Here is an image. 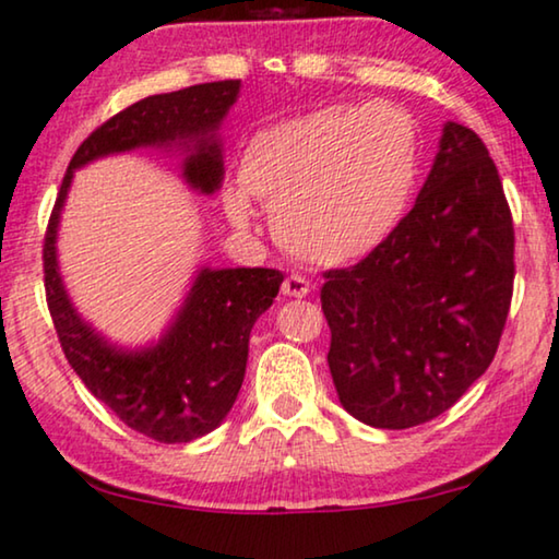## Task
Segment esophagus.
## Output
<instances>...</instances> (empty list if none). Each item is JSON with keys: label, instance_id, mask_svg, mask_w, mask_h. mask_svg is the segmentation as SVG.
I'll use <instances>...</instances> for the list:
<instances>
[{"label": "esophagus", "instance_id": "esophagus-1", "mask_svg": "<svg viewBox=\"0 0 559 559\" xmlns=\"http://www.w3.org/2000/svg\"><path fill=\"white\" fill-rule=\"evenodd\" d=\"M281 292H284V296H296V299H304V296H309L311 284L307 278H301V275H288V278L284 281V286H281Z\"/></svg>", "mask_w": 559, "mask_h": 559}]
</instances>
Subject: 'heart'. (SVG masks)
I'll list each match as a JSON object with an SVG mask.
<instances>
[{"label": "heart", "instance_id": "obj_1", "mask_svg": "<svg viewBox=\"0 0 559 559\" xmlns=\"http://www.w3.org/2000/svg\"><path fill=\"white\" fill-rule=\"evenodd\" d=\"M419 174L412 117L391 104L324 107L258 130L240 158V186L222 193L235 227L250 197L271 210L278 242L311 263L366 255L396 227Z\"/></svg>", "mask_w": 559, "mask_h": 559}]
</instances>
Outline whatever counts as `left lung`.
I'll list each match as a JSON object with an SVG mask.
<instances>
[{
  "label": "left lung",
  "instance_id": "8db88e82",
  "mask_svg": "<svg viewBox=\"0 0 559 559\" xmlns=\"http://www.w3.org/2000/svg\"><path fill=\"white\" fill-rule=\"evenodd\" d=\"M513 273L496 163L471 128L448 122L414 210L360 263L324 273L340 404L378 429L448 412L493 360Z\"/></svg>",
  "mask_w": 559,
  "mask_h": 559
}]
</instances>
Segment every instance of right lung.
I'll return each instance as SVG.
<instances>
[{
  "label": "right lung",
  "mask_w": 559,
  "mask_h": 559,
  "mask_svg": "<svg viewBox=\"0 0 559 559\" xmlns=\"http://www.w3.org/2000/svg\"><path fill=\"white\" fill-rule=\"evenodd\" d=\"M240 94V81H214L155 94L96 128L66 170L50 212L43 271L46 299L66 360L88 391L119 419L155 442H191L210 435L240 393L255 319L271 307L284 273L273 267H202L183 307L155 345L117 347L76 314L58 273L56 235L73 170L135 147H181L191 189L214 193L222 176L217 130Z\"/></svg>",
  "instance_id": "add662e5"
}]
</instances>
